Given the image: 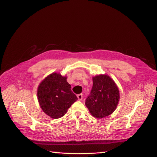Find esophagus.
I'll return each mask as SVG.
<instances>
[{
  "mask_svg": "<svg viewBox=\"0 0 157 157\" xmlns=\"http://www.w3.org/2000/svg\"><path fill=\"white\" fill-rule=\"evenodd\" d=\"M77 97H78V100H79V101H82V98H83V95H82V94H79V95H77Z\"/></svg>",
  "mask_w": 157,
  "mask_h": 157,
  "instance_id": "esophagus-1",
  "label": "esophagus"
}]
</instances>
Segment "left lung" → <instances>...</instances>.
I'll list each match as a JSON object with an SVG mask.
<instances>
[{
  "label": "left lung",
  "mask_w": 157,
  "mask_h": 157,
  "mask_svg": "<svg viewBox=\"0 0 157 157\" xmlns=\"http://www.w3.org/2000/svg\"><path fill=\"white\" fill-rule=\"evenodd\" d=\"M93 87L86 99V105L94 117L101 118L111 114L118 103L119 90L107 75L93 78Z\"/></svg>",
  "instance_id": "1"
}]
</instances>
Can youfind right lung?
<instances>
[{
    "mask_svg": "<svg viewBox=\"0 0 157 157\" xmlns=\"http://www.w3.org/2000/svg\"><path fill=\"white\" fill-rule=\"evenodd\" d=\"M66 79L60 74L53 73L47 76L38 87L39 105L44 113L52 118H61L78 100Z\"/></svg>",
    "mask_w": 157,
    "mask_h": 157,
    "instance_id": "1",
    "label": "right lung"
}]
</instances>
